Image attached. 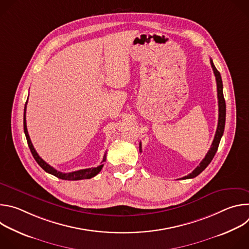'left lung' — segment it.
<instances>
[{
  "label": "left lung",
  "instance_id": "obj_1",
  "mask_svg": "<svg viewBox=\"0 0 249 249\" xmlns=\"http://www.w3.org/2000/svg\"><path fill=\"white\" fill-rule=\"evenodd\" d=\"M211 62V66L213 68V71H214V74L216 77V82H217V91H218V102H219V120H218V127H217V131L215 134V138L214 141H213L212 146L209 150V152L207 153L206 157L203 159V160L200 162V164L187 176L182 177L181 179H188V178H194L197 175H199L208 165L209 163L212 161L213 158L215 157L218 148H219V144L221 138L224 134V130H225V123H226V101L224 98V93H223V82H222V78H221V74L219 71L216 69L214 63H213V60L210 59ZM140 147H141V143H140Z\"/></svg>",
  "mask_w": 249,
  "mask_h": 249
}]
</instances>
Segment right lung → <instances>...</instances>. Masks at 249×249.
<instances>
[{
  "mask_svg": "<svg viewBox=\"0 0 249 249\" xmlns=\"http://www.w3.org/2000/svg\"><path fill=\"white\" fill-rule=\"evenodd\" d=\"M28 99V97H27ZM26 104H27V100L25 102V105H24V112H23V129H24V134H25V137H26V140H27V144H28V147L30 149V152L34 158V160H36V162L48 173L58 177V178L60 179H64V180H81V179H89L91 178V177L95 176L97 173H99V171L101 170V168L103 167V164H100L98 165L97 167H91V168H86V169H81V170H77V171H73V172H68V173H64V172H61L57 169H55L54 167H52L51 165H49L46 161H44L39 156L38 154L36 153V151H35L31 141H30V138H29V135H28V132H27V128H26V119H25V112H26ZM106 160V154H104V157H103V160L101 162L105 161Z\"/></svg>",
  "mask_w": 249,
  "mask_h": 249,
  "instance_id": "right-lung-1",
  "label": "right lung"
}]
</instances>
